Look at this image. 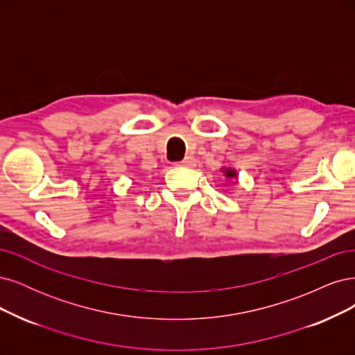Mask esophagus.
Wrapping results in <instances>:
<instances>
[{
  "mask_svg": "<svg viewBox=\"0 0 355 355\" xmlns=\"http://www.w3.org/2000/svg\"><path fill=\"white\" fill-rule=\"evenodd\" d=\"M177 165H180V166H186V168H191V166H194V159H193V157H186L184 161L178 162Z\"/></svg>",
  "mask_w": 355,
  "mask_h": 355,
  "instance_id": "esophagus-1",
  "label": "esophagus"
}]
</instances>
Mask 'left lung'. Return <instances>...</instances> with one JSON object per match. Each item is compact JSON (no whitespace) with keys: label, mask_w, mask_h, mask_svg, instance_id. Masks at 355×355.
<instances>
[{"label":"left lung","mask_w":355,"mask_h":355,"mask_svg":"<svg viewBox=\"0 0 355 355\" xmlns=\"http://www.w3.org/2000/svg\"><path fill=\"white\" fill-rule=\"evenodd\" d=\"M221 173L225 177V180L230 182V184H234V182H239V174L237 171L232 166H223L221 168Z\"/></svg>","instance_id":"8db88e82"}]
</instances>
